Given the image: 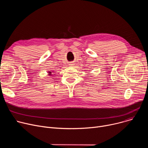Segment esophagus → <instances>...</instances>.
Segmentation results:
<instances>
[{"instance_id": "1", "label": "esophagus", "mask_w": 148, "mask_h": 148, "mask_svg": "<svg viewBox=\"0 0 148 148\" xmlns=\"http://www.w3.org/2000/svg\"><path fill=\"white\" fill-rule=\"evenodd\" d=\"M70 65H71V66H73V62H71L70 64Z\"/></svg>"}]
</instances>
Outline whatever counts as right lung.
Instances as JSON below:
<instances>
[{
	"label": "right lung",
	"mask_w": 148,
	"mask_h": 148,
	"mask_svg": "<svg viewBox=\"0 0 148 148\" xmlns=\"http://www.w3.org/2000/svg\"><path fill=\"white\" fill-rule=\"evenodd\" d=\"M53 73V72H51V71H49V73H49V75H53V74H51V73Z\"/></svg>",
	"instance_id": "1"
}]
</instances>
